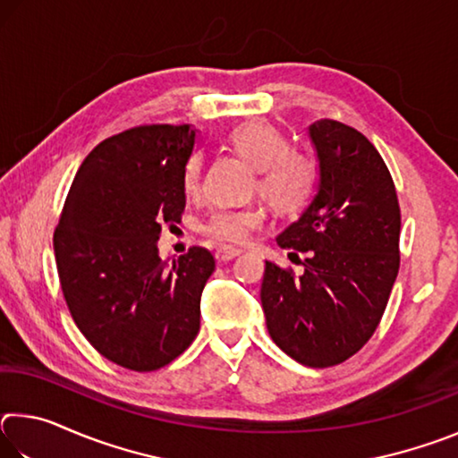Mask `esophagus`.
<instances>
[{
  "label": "esophagus",
  "mask_w": 458,
  "mask_h": 458,
  "mask_svg": "<svg viewBox=\"0 0 458 458\" xmlns=\"http://www.w3.org/2000/svg\"><path fill=\"white\" fill-rule=\"evenodd\" d=\"M240 254V250H232V248H220V250H216V260L224 265V262H230L234 260Z\"/></svg>",
  "instance_id": "1"
}]
</instances>
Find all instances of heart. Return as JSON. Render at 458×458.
<instances>
[{
  "instance_id": "heart-1",
  "label": "heart",
  "mask_w": 458,
  "mask_h": 458,
  "mask_svg": "<svg viewBox=\"0 0 458 458\" xmlns=\"http://www.w3.org/2000/svg\"><path fill=\"white\" fill-rule=\"evenodd\" d=\"M228 143L238 157L259 169L257 190L273 210L297 214L313 198L317 172L313 161L289 147L286 137L265 121H252L236 127ZM201 183V159L193 157L185 167L183 185L196 193ZM265 214L259 208L242 210H216L204 224V234L224 246L244 244L250 232L262 226Z\"/></svg>"
}]
</instances>
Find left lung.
Wrapping results in <instances>:
<instances>
[{
  "label": "left lung",
  "mask_w": 458,
  "mask_h": 458,
  "mask_svg": "<svg viewBox=\"0 0 458 458\" xmlns=\"http://www.w3.org/2000/svg\"><path fill=\"white\" fill-rule=\"evenodd\" d=\"M319 185L276 238L305 252L299 276L267 260L260 301L267 329L294 361L329 368L374 335L400 268V206L382 155L360 131L321 119L309 127Z\"/></svg>",
  "instance_id": "left-lung-1"
}]
</instances>
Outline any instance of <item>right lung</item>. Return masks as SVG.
Masks as SVG:
<instances>
[{"mask_svg": "<svg viewBox=\"0 0 458 458\" xmlns=\"http://www.w3.org/2000/svg\"><path fill=\"white\" fill-rule=\"evenodd\" d=\"M190 125H141L105 139L82 161L54 232L66 305L108 361L153 371L188 350L216 262L193 246L169 267L161 224L182 220Z\"/></svg>", "mask_w": 458, "mask_h": 458, "instance_id": "right-lung-1", "label": "right lung"}]
</instances>
